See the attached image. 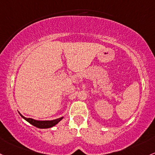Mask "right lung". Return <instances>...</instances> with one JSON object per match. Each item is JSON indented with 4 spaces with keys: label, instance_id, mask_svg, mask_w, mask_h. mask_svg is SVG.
<instances>
[{
    "label": "right lung",
    "instance_id": "add662e5",
    "mask_svg": "<svg viewBox=\"0 0 155 155\" xmlns=\"http://www.w3.org/2000/svg\"><path fill=\"white\" fill-rule=\"evenodd\" d=\"M19 113V112H18ZM20 115V116L22 117L23 119H25L26 121H28V123L31 124V125L35 126V127H37V128L40 129H48V128H51V127H54L55 125H57V124L61 120H62V118L64 117H61V118H57V119H54V120H35L33 118H25V117L23 116V115H21L19 113Z\"/></svg>",
    "mask_w": 155,
    "mask_h": 155
}]
</instances>
